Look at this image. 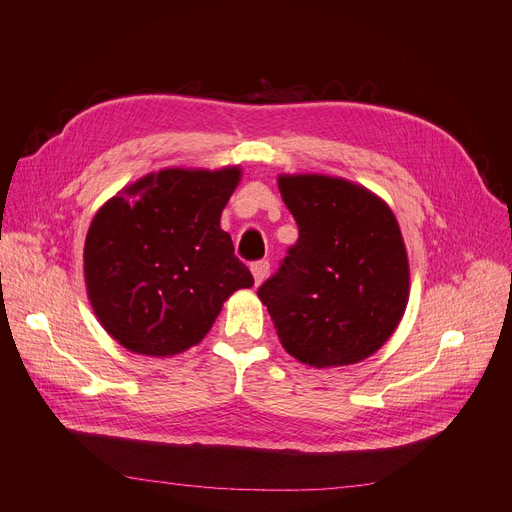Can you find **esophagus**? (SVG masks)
Listing matches in <instances>:
<instances>
[{
    "label": "esophagus",
    "mask_w": 512,
    "mask_h": 512,
    "mask_svg": "<svg viewBox=\"0 0 512 512\" xmlns=\"http://www.w3.org/2000/svg\"><path fill=\"white\" fill-rule=\"evenodd\" d=\"M252 275H254V282L256 284H262L267 280V275H269V271H271V265H269V260H256V262H252Z\"/></svg>",
    "instance_id": "34e87169"
}]
</instances>
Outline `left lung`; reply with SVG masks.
<instances>
[{
	"mask_svg": "<svg viewBox=\"0 0 512 512\" xmlns=\"http://www.w3.org/2000/svg\"><path fill=\"white\" fill-rule=\"evenodd\" d=\"M299 239L258 288L282 346L314 367L359 363L404 316L408 256L393 211L350 181L284 175Z\"/></svg>",
	"mask_w": 512,
	"mask_h": 512,
	"instance_id": "8db88e82",
	"label": "left lung"
}]
</instances>
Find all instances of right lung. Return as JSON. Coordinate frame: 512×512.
I'll list each match as a JSON object with an SVG mask.
<instances>
[{
  "instance_id": "right-lung-1",
  "label": "right lung",
  "mask_w": 512,
  "mask_h": 512,
  "mask_svg": "<svg viewBox=\"0 0 512 512\" xmlns=\"http://www.w3.org/2000/svg\"><path fill=\"white\" fill-rule=\"evenodd\" d=\"M239 168H166L96 213L85 239V284L102 327L136 354L196 346L222 303L254 277L220 215Z\"/></svg>"
}]
</instances>
